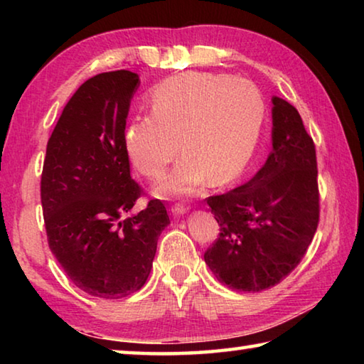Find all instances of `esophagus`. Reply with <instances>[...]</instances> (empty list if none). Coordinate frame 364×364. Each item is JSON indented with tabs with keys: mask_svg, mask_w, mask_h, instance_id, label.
<instances>
[{
	"mask_svg": "<svg viewBox=\"0 0 364 364\" xmlns=\"http://www.w3.org/2000/svg\"><path fill=\"white\" fill-rule=\"evenodd\" d=\"M189 210V207L183 205V204H175L173 207H171V213L175 215V217H181V215H184Z\"/></svg>",
	"mask_w": 364,
	"mask_h": 364,
	"instance_id": "1",
	"label": "esophagus"
}]
</instances>
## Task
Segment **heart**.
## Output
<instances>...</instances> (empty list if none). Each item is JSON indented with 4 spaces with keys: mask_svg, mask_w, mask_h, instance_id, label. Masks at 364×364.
I'll return each instance as SVG.
<instances>
[{
    "mask_svg": "<svg viewBox=\"0 0 364 364\" xmlns=\"http://www.w3.org/2000/svg\"><path fill=\"white\" fill-rule=\"evenodd\" d=\"M147 104L151 115L133 119L123 133L132 164L159 178L184 152L159 183V196H191L208 178L226 184L249 165L264 120L263 96L249 80L181 73L156 86Z\"/></svg>",
    "mask_w": 364,
    "mask_h": 364,
    "instance_id": "heart-1",
    "label": "heart"
}]
</instances>
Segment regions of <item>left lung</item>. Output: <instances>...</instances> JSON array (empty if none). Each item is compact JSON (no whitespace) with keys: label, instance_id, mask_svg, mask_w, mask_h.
Masks as SVG:
<instances>
[{"label":"left lung","instance_id":"8db88e82","mask_svg":"<svg viewBox=\"0 0 364 364\" xmlns=\"http://www.w3.org/2000/svg\"><path fill=\"white\" fill-rule=\"evenodd\" d=\"M271 101L267 162L242 186L207 199L220 236L204 260L215 278L241 292L279 284L304 258L319 221L315 143L292 104Z\"/></svg>","mask_w":364,"mask_h":364}]
</instances>
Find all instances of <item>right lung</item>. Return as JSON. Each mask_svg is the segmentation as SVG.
Returning <instances> with one entry per match:
<instances>
[{
	"label": "right lung",
	"mask_w": 364,
	"mask_h": 364,
	"mask_svg": "<svg viewBox=\"0 0 364 364\" xmlns=\"http://www.w3.org/2000/svg\"><path fill=\"white\" fill-rule=\"evenodd\" d=\"M138 73L104 72L67 102L46 146L41 205L53 255L83 292L122 299L151 273L160 232L170 223L159 199L141 197L123 143Z\"/></svg>",
	"instance_id": "right-lung-1"
}]
</instances>
